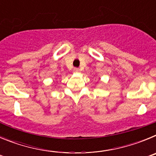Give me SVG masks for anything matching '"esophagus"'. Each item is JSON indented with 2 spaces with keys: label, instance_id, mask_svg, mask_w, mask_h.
<instances>
[{
  "label": "esophagus",
  "instance_id": "obj_1",
  "mask_svg": "<svg viewBox=\"0 0 156 156\" xmlns=\"http://www.w3.org/2000/svg\"><path fill=\"white\" fill-rule=\"evenodd\" d=\"M73 71L75 72V73H79V72L80 71V69H79V68H74Z\"/></svg>",
  "mask_w": 156,
  "mask_h": 156
}]
</instances>
